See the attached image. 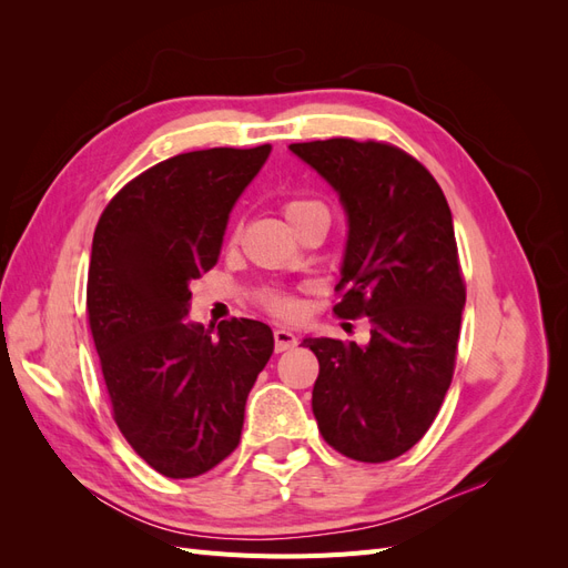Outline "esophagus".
<instances>
[{"label":"esophagus","mask_w":568,"mask_h":568,"mask_svg":"<svg viewBox=\"0 0 568 568\" xmlns=\"http://www.w3.org/2000/svg\"><path fill=\"white\" fill-rule=\"evenodd\" d=\"M296 343H298V338L291 334L288 329H274V351H277V353L296 348Z\"/></svg>","instance_id":"esophagus-1"}]
</instances>
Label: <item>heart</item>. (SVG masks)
Segmentation results:
<instances>
[{
  "label": "heart",
  "instance_id": "obj_1",
  "mask_svg": "<svg viewBox=\"0 0 568 568\" xmlns=\"http://www.w3.org/2000/svg\"><path fill=\"white\" fill-rule=\"evenodd\" d=\"M282 211L296 232L313 220L329 222V209H326L320 199H313V196H291L284 201ZM261 305L277 317H294L298 313L296 298L286 294V291H265L261 296Z\"/></svg>",
  "mask_w": 568,
  "mask_h": 568
}]
</instances>
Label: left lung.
<instances>
[{"label": "left lung", "instance_id": "1", "mask_svg": "<svg viewBox=\"0 0 568 568\" xmlns=\"http://www.w3.org/2000/svg\"><path fill=\"white\" fill-rule=\"evenodd\" d=\"M291 151L336 189L348 213L334 315L372 324L363 348L303 341L320 363V434L351 459L388 462L428 432L453 382L467 286L450 205L434 175L388 142L334 136Z\"/></svg>", "mask_w": 568, "mask_h": 568}]
</instances>
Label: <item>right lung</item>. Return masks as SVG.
Instances as JSON below:
<instances>
[{
    "mask_svg": "<svg viewBox=\"0 0 568 568\" xmlns=\"http://www.w3.org/2000/svg\"><path fill=\"white\" fill-rule=\"evenodd\" d=\"M253 149L180 153L144 170L101 213L88 320L120 434L151 469L194 478L230 457L248 393L274 351L270 326L189 324V282L215 267L236 199L270 156Z\"/></svg>",
    "mask_w": 568,
    "mask_h": 568,
    "instance_id": "1",
    "label": "right lung"
}]
</instances>
